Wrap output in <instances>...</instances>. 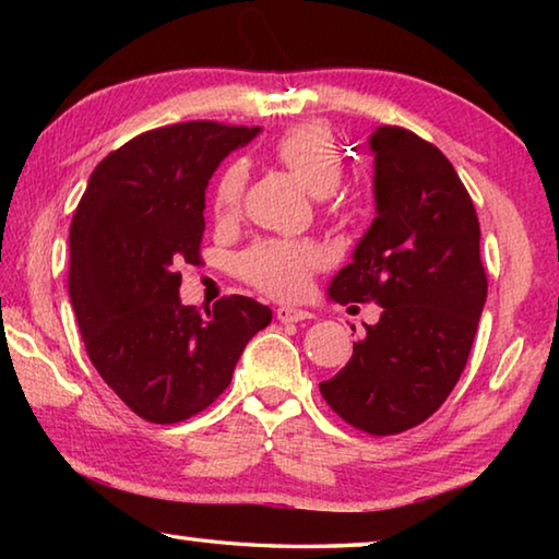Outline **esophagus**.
I'll list each match as a JSON object with an SVG mask.
<instances>
[{"mask_svg":"<svg viewBox=\"0 0 559 559\" xmlns=\"http://www.w3.org/2000/svg\"><path fill=\"white\" fill-rule=\"evenodd\" d=\"M276 318L281 320V323H300V320H310V318H313V313H308V310H302V308L281 306V308L276 310Z\"/></svg>","mask_w":559,"mask_h":559,"instance_id":"esophagus-1","label":"esophagus"}]
</instances>
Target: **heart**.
I'll return each instance as SVG.
<instances>
[{"label": "heart", "mask_w": 559, "mask_h": 559, "mask_svg": "<svg viewBox=\"0 0 559 559\" xmlns=\"http://www.w3.org/2000/svg\"><path fill=\"white\" fill-rule=\"evenodd\" d=\"M273 155L316 197H330L343 182V155L333 132L320 122H300L281 132L273 143ZM243 187L246 167L241 163L226 165L216 179L212 197L216 219H231L239 212ZM320 263L323 257L313 243L266 239L241 253L236 271L246 283L273 298H298L300 293H306L310 276Z\"/></svg>", "instance_id": "obj_1"}]
</instances>
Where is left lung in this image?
I'll return each instance as SVG.
<instances>
[{
  "instance_id": "obj_1",
  "label": "left lung",
  "mask_w": 559,
  "mask_h": 559,
  "mask_svg": "<svg viewBox=\"0 0 559 559\" xmlns=\"http://www.w3.org/2000/svg\"><path fill=\"white\" fill-rule=\"evenodd\" d=\"M370 150L377 216L328 293L343 306L377 302L382 316L320 394L349 427L392 437L456 386L488 278L476 210L447 155L396 126L377 128Z\"/></svg>"
}]
</instances>
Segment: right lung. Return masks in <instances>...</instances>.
Listing matches in <instances>:
<instances>
[{"label": "right lung", "mask_w": 559, "mask_h": 559, "mask_svg": "<svg viewBox=\"0 0 559 559\" xmlns=\"http://www.w3.org/2000/svg\"><path fill=\"white\" fill-rule=\"evenodd\" d=\"M261 128L189 120L147 130L93 169L71 222L69 293L93 367L132 412L177 424L231 382L243 347L271 323L253 298L182 306V263H200L204 189Z\"/></svg>", "instance_id": "1"}]
</instances>
